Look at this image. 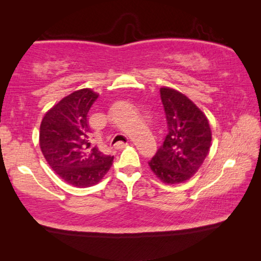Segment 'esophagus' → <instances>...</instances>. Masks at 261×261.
Segmentation results:
<instances>
[{"label": "esophagus", "mask_w": 261, "mask_h": 261, "mask_svg": "<svg viewBox=\"0 0 261 261\" xmlns=\"http://www.w3.org/2000/svg\"><path fill=\"white\" fill-rule=\"evenodd\" d=\"M127 143H123V141H120V143H117L116 145H115V147L116 148H124L125 146H127Z\"/></svg>", "instance_id": "34e87169"}]
</instances>
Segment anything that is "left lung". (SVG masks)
Masks as SVG:
<instances>
[{
	"label": "left lung",
	"mask_w": 261,
	"mask_h": 261,
	"mask_svg": "<svg viewBox=\"0 0 261 261\" xmlns=\"http://www.w3.org/2000/svg\"><path fill=\"white\" fill-rule=\"evenodd\" d=\"M160 96L168 134L148 165L163 183L187 182L197 173L210 152V123L188 96L174 88L161 87Z\"/></svg>",
	"instance_id": "8db88e82"
}]
</instances>
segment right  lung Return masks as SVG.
<instances>
[{
	"instance_id": "right-lung-1",
	"label": "right lung",
	"mask_w": 261,
	"mask_h": 261,
	"mask_svg": "<svg viewBox=\"0 0 261 261\" xmlns=\"http://www.w3.org/2000/svg\"><path fill=\"white\" fill-rule=\"evenodd\" d=\"M91 88H83L50 108L40 125L41 152L51 169L68 184L88 188L108 173L114 156L106 155L90 143L88 112L98 99Z\"/></svg>"
}]
</instances>
